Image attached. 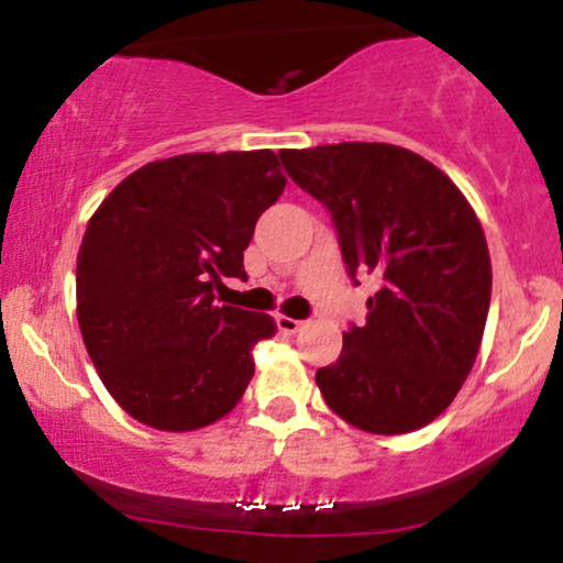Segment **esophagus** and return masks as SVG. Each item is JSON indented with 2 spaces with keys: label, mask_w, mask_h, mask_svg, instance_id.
<instances>
[{
  "label": "esophagus",
  "mask_w": 563,
  "mask_h": 563,
  "mask_svg": "<svg viewBox=\"0 0 563 563\" xmlns=\"http://www.w3.org/2000/svg\"><path fill=\"white\" fill-rule=\"evenodd\" d=\"M277 328H280L283 333L294 335L303 328V320H294V318H288V314H277Z\"/></svg>",
  "instance_id": "1"
}]
</instances>
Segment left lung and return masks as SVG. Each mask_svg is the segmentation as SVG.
<instances>
[{
	"label": "left lung",
	"mask_w": 563,
	"mask_h": 563,
	"mask_svg": "<svg viewBox=\"0 0 563 563\" xmlns=\"http://www.w3.org/2000/svg\"><path fill=\"white\" fill-rule=\"evenodd\" d=\"M301 190L331 211L349 275L376 273L365 325L320 367L322 397L371 434H407L448 410L479 354L493 294L474 209L431 161L386 142L283 151Z\"/></svg>",
	"instance_id": "8db88e82"
}]
</instances>
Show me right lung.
<instances>
[{"instance_id":"right-lung-1","label":"right lung","mask_w":563,"mask_h":563,"mask_svg":"<svg viewBox=\"0 0 563 563\" xmlns=\"http://www.w3.org/2000/svg\"><path fill=\"white\" fill-rule=\"evenodd\" d=\"M280 153H185L132 172L97 206L76 260V314L106 389L134 421L196 431L241 402L275 320L217 307L245 277L256 219L280 198Z\"/></svg>"}]
</instances>
